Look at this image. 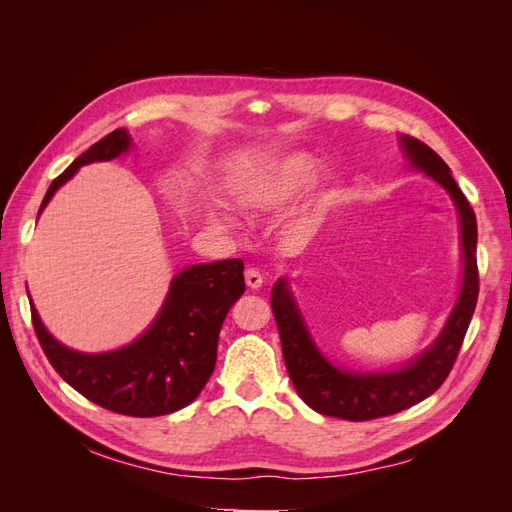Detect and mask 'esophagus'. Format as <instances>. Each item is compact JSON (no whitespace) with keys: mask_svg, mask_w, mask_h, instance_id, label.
I'll return each mask as SVG.
<instances>
[{"mask_svg":"<svg viewBox=\"0 0 512 512\" xmlns=\"http://www.w3.org/2000/svg\"><path fill=\"white\" fill-rule=\"evenodd\" d=\"M245 284L252 290H258L262 286V275L258 269H245Z\"/></svg>","mask_w":512,"mask_h":512,"instance_id":"1","label":"esophagus"}]
</instances>
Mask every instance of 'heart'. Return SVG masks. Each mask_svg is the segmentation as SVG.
<instances>
[{"mask_svg":"<svg viewBox=\"0 0 512 512\" xmlns=\"http://www.w3.org/2000/svg\"><path fill=\"white\" fill-rule=\"evenodd\" d=\"M320 168V160L305 151L273 160L241 183L239 203L252 213L282 211L316 181Z\"/></svg>","mask_w":512,"mask_h":512,"instance_id":"obj_1","label":"heart"}]
</instances>
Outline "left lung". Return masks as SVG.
<instances>
[{"mask_svg": "<svg viewBox=\"0 0 512 512\" xmlns=\"http://www.w3.org/2000/svg\"><path fill=\"white\" fill-rule=\"evenodd\" d=\"M408 160L436 179L451 194L461 220V250H463V282L459 299L448 316L442 333L431 348L421 356L395 371L382 374H354L333 367L320 350L294 305L286 280H277L271 290V309L282 339V352L288 376L305 404L324 414L344 418V421H371V418L391 416L406 410L431 393H436L442 382L451 374L461 350L463 337L470 327V320L478 299V267H476V215L468 198L459 190L451 177V168L436 151L418 141L414 136H401Z\"/></svg>", "mask_w": 512, "mask_h": 512, "instance_id": "1", "label": "left lung"}]
</instances>
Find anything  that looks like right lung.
<instances>
[{
    "mask_svg": "<svg viewBox=\"0 0 512 512\" xmlns=\"http://www.w3.org/2000/svg\"><path fill=\"white\" fill-rule=\"evenodd\" d=\"M130 143L128 132L117 128L91 145L53 179L38 215L83 164L113 160ZM243 292L239 258L183 269L173 277L151 327L130 346L100 354L61 346L44 329L34 305L32 322L46 359L74 391L111 412L149 418L177 412L203 391L215 367L222 322Z\"/></svg>",
    "mask_w": 512,
    "mask_h": 512,
    "instance_id": "obj_1",
    "label": "right lung"
}]
</instances>
